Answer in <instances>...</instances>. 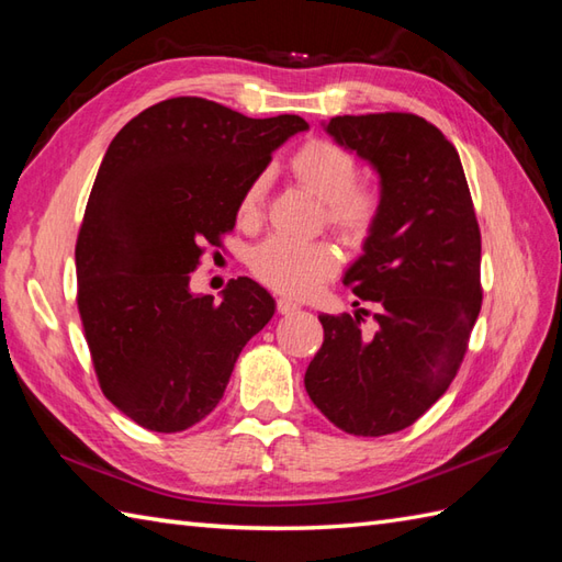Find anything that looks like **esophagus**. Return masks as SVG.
Here are the masks:
<instances>
[{
    "label": "esophagus",
    "mask_w": 562,
    "mask_h": 562,
    "mask_svg": "<svg viewBox=\"0 0 562 562\" xmlns=\"http://www.w3.org/2000/svg\"><path fill=\"white\" fill-rule=\"evenodd\" d=\"M296 308H300V306H296L292 300H278V312H280V314H284V316H288V314H294Z\"/></svg>",
    "instance_id": "1"
}]
</instances>
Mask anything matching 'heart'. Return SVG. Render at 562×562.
Here are the masks:
<instances>
[{"label":"heart","mask_w":562,"mask_h":562,"mask_svg":"<svg viewBox=\"0 0 562 562\" xmlns=\"http://www.w3.org/2000/svg\"><path fill=\"white\" fill-rule=\"evenodd\" d=\"M360 164L350 151L330 139H308L292 154L290 173L308 195L324 202V220L342 244L360 246L372 234L381 212V190L357 181ZM268 176L258 173L238 198V222L260 224L266 214ZM248 268L270 290L302 296L338 268V254L328 241L300 244L270 236L248 256Z\"/></svg>","instance_id":"obj_1"}]
</instances>
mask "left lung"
<instances>
[{
	"label": "left lung",
	"mask_w": 562,
	"mask_h": 562,
	"mask_svg": "<svg viewBox=\"0 0 562 562\" xmlns=\"http://www.w3.org/2000/svg\"><path fill=\"white\" fill-rule=\"evenodd\" d=\"M326 133L381 178L379 220L342 278L379 312L372 336L367 308L321 314L304 386L342 432L381 437L411 427L459 372L483 302L481 229L459 151L425 117L338 115Z\"/></svg>",
	"instance_id": "obj_1"
}]
</instances>
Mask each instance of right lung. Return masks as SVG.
I'll list each match as a JSON object with an SVG mask.
<instances>
[{"instance_id":"add662e5","label":"right lung","mask_w":562,"mask_h":562,"mask_svg":"<svg viewBox=\"0 0 562 562\" xmlns=\"http://www.w3.org/2000/svg\"><path fill=\"white\" fill-rule=\"evenodd\" d=\"M302 130L300 115L178 97L133 117L105 151L77 236V306L103 396L145 429L183 432L207 417L272 318L274 300L250 278L229 280L214 304L190 292V272Z\"/></svg>"}]
</instances>
